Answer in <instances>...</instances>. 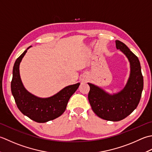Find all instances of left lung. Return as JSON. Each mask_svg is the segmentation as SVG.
<instances>
[{
    "label": "left lung",
    "mask_w": 152,
    "mask_h": 152,
    "mask_svg": "<svg viewBox=\"0 0 152 152\" xmlns=\"http://www.w3.org/2000/svg\"><path fill=\"white\" fill-rule=\"evenodd\" d=\"M116 48L125 55L130 63L129 77L126 85L117 93L110 94L104 89L88 83V98L92 111L104 120L119 121L134 111L140 102L144 86L143 76L138 57L123 42L115 41Z\"/></svg>",
    "instance_id": "8db88e82"
}]
</instances>
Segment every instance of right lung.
I'll return each instance as SVG.
<instances>
[{"label": "right lung", "mask_w": 152, "mask_h": 152, "mask_svg": "<svg viewBox=\"0 0 152 152\" xmlns=\"http://www.w3.org/2000/svg\"><path fill=\"white\" fill-rule=\"evenodd\" d=\"M31 47L27 48L15 61L11 82L12 94L23 115L37 123H46L62 115L70 97L79 88L80 83L67 86L48 98H40L31 93L23 86L20 74V64Z\"/></svg>", "instance_id": "right-lung-1"}]
</instances>
